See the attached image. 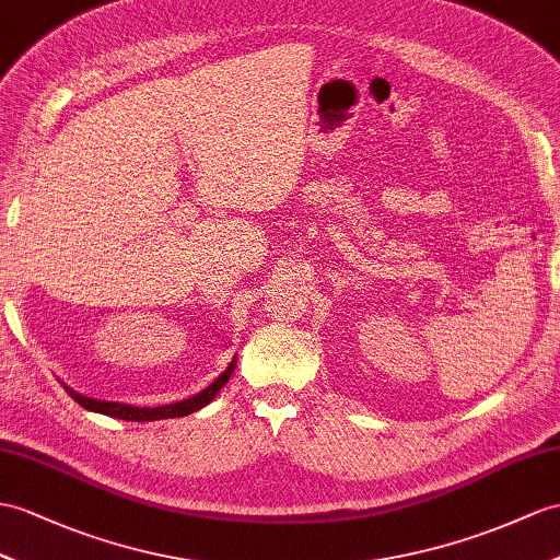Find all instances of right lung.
I'll return each mask as SVG.
<instances>
[{"label":"right lung","instance_id":"obj_1","mask_svg":"<svg viewBox=\"0 0 560 560\" xmlns=\"http://www.w3.org/2000/svg\"><path fill=\"white\" fill-rule=\"evenodd\" d=\"M235 361L230 363V368L225 373H221L215 377V383H211L207 389L199 392L197 397L192 399H185V401H177V404H168V406H156V408H140V406H130V404H118V401H100V399H90L83 397V394L73 392L71 387H63L68 394H71V399L78 401L88 411L94 413H104V416H112V418H120V420H135V422H147V420H161V418H183L187 413H195L199 408L207 406L209 401H213V397L218 394L228 380L230 373H233Z\"/></svg>","mask_w":560,"mask_h":560}]
</instances>
